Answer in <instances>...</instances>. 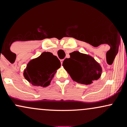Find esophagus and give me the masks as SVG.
Wrapping results in <instances>:
<instances>
[{
	"label": "esophagus",
	"instance_id": "1",
	"mask_svg": "<svg viewBox=\"0 0 127 127\" xmlns=\"http://www.w3.org/2000/svg\"><path fill=\"white\" fill-rule=\"evenodd\" d=\"M63 61H64V60H60L61 64H62V65L63 64Z\"/></svg>",
	"mask_w": 127,
	"mask_h": 127
}]
</instances>
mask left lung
<instances>
[{"label": "left lung", "mask_w": 127, "mask_h": 127, "mask_svg": "<svg viewBox=\"0 0 127 127\" xmlns=\"http://www.w3.org/2000/svg\"><path fill=\"white\" fill-rule=\"evenodd\" d=\"M70 55V58L64 60L63 66L74 81L89 85L100 78L101 67L94 58L79 51L73 52Z\"/></svg>", "instance_id": "1"}]
</instances>
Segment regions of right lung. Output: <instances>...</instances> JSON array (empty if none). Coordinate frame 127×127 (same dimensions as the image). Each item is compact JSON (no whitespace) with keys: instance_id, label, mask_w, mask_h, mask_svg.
I'll use <instances>...</instances> for the list:
<instances>
[{"instance_id":"add662e5","label":"right lung","mask_w":127,"mask_h":127,"mask_svg":"<svg viewBox=\"0 0 127 127\" xmlns=\"http://www.w3.org/2000/svg\"><path fill=\"white\" fill-rule=\"evenodd\" d=\"M61 63L51 52H44L32 60L24 70V76L33 85L46 87L50 84Z\"/></svg>"}]
</instances>
